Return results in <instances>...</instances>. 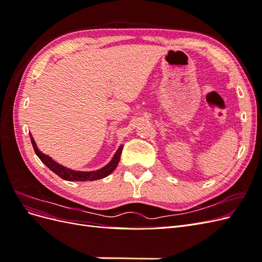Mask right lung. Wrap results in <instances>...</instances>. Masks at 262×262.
Listing matches in <instances>:
<instances>
[{"instance_id":"right-lung-1","label":"right lung","mask_w":262,"mask_h":262,"mask_svg":"<svg viewBox=\"0 0 262 262\" xmlns=\"http://www.w3.org/2000/svg\"><path fill=\"white\" fill-rule=\"evenodd\" d=\"M30 140H31V144L34 146L35 153L37 154V156L40 158V161L48 167L50 170H52L54 173H57L59 177H61L62 179L68 180V181H93V180H97V179H101L105 178L108 175L112 173L115 168L117 167V165L120 161V156H121V152L123 146H119V148L117 149V152L115 153L113 160L110 161L105 167H102L98 170H94V171H76L73 169H70L68 167H64L60 164H58L57 162H54L52 158L48 155L43 154L42 152L38 149L36 142L34 140V138L31 137L30 134Z\"/></svg>"}]
</instances>
